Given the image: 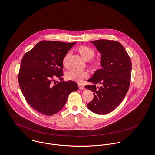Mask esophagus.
Here are the masks:
<instances>
[{
	"label": "esophagus",
	"instance_id": "34e87169",
	"mask_svg": "<svg viewBox=\"0 0 155 155\" xmlns=\"http://www.w3.org/2000/svg\"><path fill=\"white\" fill-rule=\"evenodd\" d=\"M78 88L80 90H83L84 89V86L83 84H78Z\"/></svg>",
	"mask_w": 155,
	"mask_h": 155
}]
</instances>
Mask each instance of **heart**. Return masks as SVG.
<instances>
[{"instance_id":"obj_1","label":"heart","mask_w":155,"mask_h":155,"mask_svg":"<svg viewBox=\"0 0 155 155\" xmlns=\"http://www.w3.org/2000/svg\"><path fill=\"white\" fill-rule=\"evenodd\" d=\"M79 53L81 55L86 59L89 60L94 56V52L92 49L86 46H81L78 48ZM69 54L66 53L63 58L62 63L63 66H67L68 64V59ZM95 65L96 63H93ZM88 72L84 70L78 69H72L69 71L66 74V77L69 80L75 81L76 82L81 83L85 78L88 77Z\"/></svg>"}]
</instances>
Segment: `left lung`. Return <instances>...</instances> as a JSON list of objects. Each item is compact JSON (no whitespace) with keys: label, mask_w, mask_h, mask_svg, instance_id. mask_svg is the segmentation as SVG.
Here are the masks:
<instances>
[{"label":"left lung","mask_w":155,"mask_h":155,"mask_svg":"<svg viewBox=\"0 0 155 155\" xmlns=\"http://www.w3.org/2000/svg\"><path fill=\"white\" fill-rule=\"evenodd\" d=\"M101 54V69L87 80L93 84L85 87L94 94L88 108L97 114H108L118 107L128 91L132 63L123 45L116 41L99 39L91 42ZM102 86L98 88L95 84Z\"/></svg>","instance_id":"1"}]
</instances>
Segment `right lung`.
<instances>
[{"instance_id": "right-lung-1", "label": "right lung", "mask_w": 155, "mask_h": 155, "mask_svg": "<svg viewBox=\"0 0 155 155\" xmlns=\"http://www.w3.org/2000/svg\"><path fill=\"white\" fill-rule=\"evenodd\" d=\"M75 44L42 41L23 57L18 73L22 93L31 108L45 116L61 111L68 96L78 89L73 81L62 80L64 55Z\"/></svg>"}]
</instances>
